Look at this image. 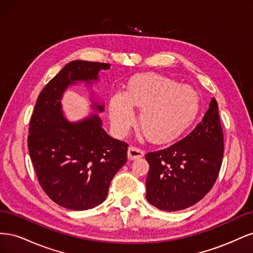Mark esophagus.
<instances>
[{"instance_id":"esophagus-1","label":"esophagus","mask_w":253,"mask_h":253,"mask_svg":"<svg viewBox=\"0 0 253 253\" xmlns=\"http://www.w3.org/2000/svg\"><path fill=\"white\" fill-rule=\"evenodd\" d=\"M143 154H144V152L141 149L134 147V145H129V147H128V150H127L128 159L134 160V159H137V158H140V157L143 156Z\"/></svg>"}]
</instances>
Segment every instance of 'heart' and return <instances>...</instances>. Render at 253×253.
I'll return each mask as SVG.
<instances>
[{"instance_id": "1", "label": "heart", "mask_w": 253, "mask_h": 253, "mask_svg": "<svg viewBox=\"0 0 253 253\" xmlns=\"http://www.w3.org/2000/svg\"><path fill=\"white\" fill-rule=\"evenodd\" d=\"M141 108L138 124L153 142H167L192 124L200 111L197 91L189 85L156 74L137 75L128 82L126 94L117 93L110 101L111 122L125 133L134 119L133 108Z\"/></svg>"}]
</instances>
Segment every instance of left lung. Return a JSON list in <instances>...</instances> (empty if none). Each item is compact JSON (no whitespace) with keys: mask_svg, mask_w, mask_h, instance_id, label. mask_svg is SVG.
Segmentation results:
<instances>
[{"mask_svg":"<svg viewBox=\"0 0 253 253\" xmlns=\"http://www.w3.org/2000/svg\"><path fill=\"white\" fill-rule=\"evenodd\" d=\"M223 156L218 105L212 98L202 121L185 138L145 155L150 165L145 181L147 201L168 212L195 205L213 187Z\"/></svg>","mask_w":253,"mask_h":253,"instance_id":"obj_1","label":"left lung"}]
</instances>
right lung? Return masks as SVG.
Here are the masks:
<instances>
[{
  "label": "right lung",
  "mask_w": 253,
  "mask_h": 253,
  "mask_svg": "<svg viewBox=\"0 0 253 253\" xmlns=\"http://www.w3.org/2000/svg\"><path fill=\"white\" fill-rule=\"evenodd\" d=\"M108 63L75 60L67 63L43 88L30 119L28 151L44 192L66 209L95 208L106 200L110 183L126 163L127 143L112 138L96 113L102 99L90 93L95 113L71 121L62 110L65 90L77 83L90 87Z\"/></svg>",
  "instance_id": "add662e5"
}]
</instances>
